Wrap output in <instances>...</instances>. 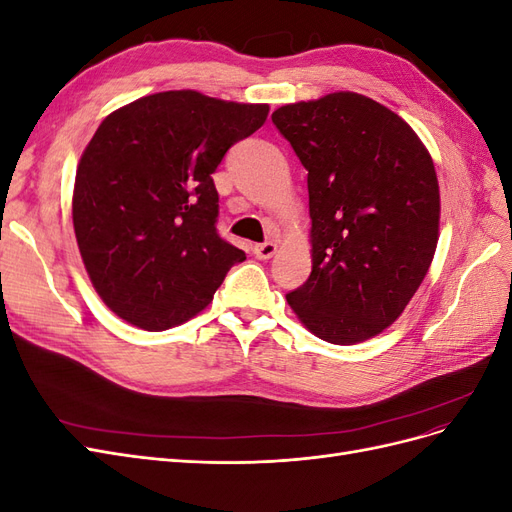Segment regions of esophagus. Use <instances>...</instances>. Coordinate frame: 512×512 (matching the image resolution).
<instances>
[{"label": "esophagus", "mask_w": 512, "mask_h": 512, "mask_svg": "<svg viewBox=\"0 0 512 512\" xmlns=\"http://www.w3.org/2000/svg\"><path fill=\"white\" fill-rule=\"evenodd\" d=\"M275 252H277V245L271 243V241H269V243H258V245H254V256L260 258V260L273 258Z\"/></svg>", "instance_id": "34e87169"}]
</instances>
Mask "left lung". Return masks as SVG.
Wrapping results in <instances>:
<instances>
[{"label":"left lung","mask_w":512,"mask_h":512,"mask_svg":"<svg viewBox=\"0 0 512 512\" xmlns=\"http://www.w3.org/2000/svg\"><path fill=\"white\" fill-rule=\"evenodd\" d=\"M271 119L307 170L312 218V273L286 301L324 342H365L401 316L436 254L433 160L404 119L354 91Z\"/></svg>","instance_id":"obj_1"}]
</instances>
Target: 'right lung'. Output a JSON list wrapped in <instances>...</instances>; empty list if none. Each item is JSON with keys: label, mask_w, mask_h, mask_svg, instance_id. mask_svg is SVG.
I'll list each match as a JSON object with an SVG mask.
<instances>
[{"label": "right lung", "mask_w": 512, "mask_h": 512, "mask_svg": "<svg viewBox=\"0 0 512 512\" xmlns=\"http://www.w3.org/2000/svg\"><path fill=\"white\" fill-rule=\"evenodd\" d=\"M269 104L179 89L108 115L76 168L72 224L91 284L119 318L164 331L213 301L245 252L218 235L213 173Z\"/></svg>", "instance_id": "add662e5"}]
</instances>
